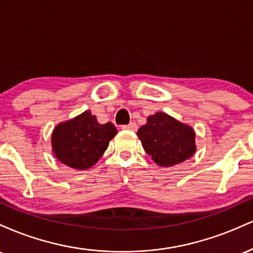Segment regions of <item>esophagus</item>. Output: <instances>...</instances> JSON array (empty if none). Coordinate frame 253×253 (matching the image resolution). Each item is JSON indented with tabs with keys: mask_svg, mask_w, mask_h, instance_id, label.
<instances>
[{
	"mask_svg": "<svg viewBox=\"0 0 253 253\" xmlns=\"http://www.w3.org/2000/svg\"><path fill=\"white\" fill-rule=\"evenodd\" d=\"M121 128L127 129V130H136V129H138V126H136L135 123H130L128 125H124Z\"/></svg>",
	"mask_w": 253,
	"mask_h": 253,
	"instance_id": "esophagus-1",
	"label": "esophagus"
}]
</instances>
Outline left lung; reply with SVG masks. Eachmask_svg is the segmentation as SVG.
I'll use <instances>...</instances> for the list:
<instances>
[{
	"mask_svg": "<svg viewBox=\"0 0 253 253\" xmlns=\"http://www.w3.org/2000/svg\"><path fill=\"white\" fill-rule=\"evenodd\" d=\"M136 135L147 155L161 167L182 163L196 151L194 129L162 112L147 118Z\"/></svg>",
	"mask_w": 253,
	"mask_h": 253,
	"instance_id": "8db88e82",
	"label": "left lung"
}]
</instances>
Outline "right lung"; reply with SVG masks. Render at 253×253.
<instances>
[{"mask_svg": "<svg viewBox=\"0 0 253 253\" xmlns=\"http://www.w3.org/2000/svg\"><path fill=\"white\" fill-rule=\"evenodd\" d=\"M118 133L112 123L101 125L89 110L59 124L52 133V151L58 161L77 170L89 169Z\"/></svg>", "mask_w": 253, "mask_h": 253, "instance_id": "right-lung-1", "label": "right lung"}]
</instances>
